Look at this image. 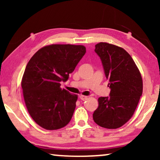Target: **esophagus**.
Returning <instances> with one entry per match:
<instances>
[{"mask_svg":"<svg viewBox=\"0 0 160 160\" xmlns=\"http://www.w3.org/2000/svg\"><path fill=\"white\" fill-rule=\"evenodd\" d=\"M87 98H88V97L87 96H84V95H81L80 96V99L83 100V101H84V100H87Z\"/></svg>","mask_w":160,"mask_h":160,"instance_id":"34e87169","label":"esophagus"}]
</instances>
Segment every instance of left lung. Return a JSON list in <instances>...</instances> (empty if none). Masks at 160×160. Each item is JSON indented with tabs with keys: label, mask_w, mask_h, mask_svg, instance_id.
Returning a JSON list of instances; mask_svg holds the SVG:
<instances>
[{
	"label": "left lung",
	"mask_w": 160,
	"mask_h": 160,
	"mask_svg": "<svg viewBox=\"0 0 160 160\" xmlns=\"http://www.w3.org/2000/svg\"><path fill=\"white\" fill-rule=\"evenodd\" d=\"M95 52L100 57L109 80V97L98 98L94 122L104 128L117 129L132 117L143 92V81L137 65L122 48L100 42Z\"/></svg>",
	"instance_id": "left-lung-1"
}]
</instances>
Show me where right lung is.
<instances>
[{"label":"right lung","instance_id":"1","mask_svg":"<svg viewBox=\"0 0 160 160\" xmlns=\"http://www.w3.org/2000/svg\"><path fill=\"white\" fill-rule=\"evenodd\" d=\"M86 53L82 45L52 44L41 48L28 62L21 86L32 119L49 130L66 126L73 117L77 95L60 87Z\"/></svg>","mask_w":160,"mask_h":160}]
</instances>
